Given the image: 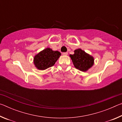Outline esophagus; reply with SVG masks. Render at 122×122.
<instances>
[{
	"mask_svg": "<svg viewBox=\"0 0 122 122\" xmlns=\"http://www.w3.org/2000/svg\"><path fill=\"white\" fill-rule=\"evenodd\" d=\"M68 54V53L67 52H64L62 53V55H67Z\"/></svg>",
	"mask_w": 122,
	"mask_h": 122,
	"instance_id": "34e87169",
	"label": "esophagus"
}]
</instances>
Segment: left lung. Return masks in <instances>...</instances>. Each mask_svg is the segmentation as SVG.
<instances>
[{
    "label": "left lung",
    "mask_w": 122,
    "mask_h": 122,
    "mask_svg": "<svg viewBox=\"0 0 122 122\" xmlns=\"http://www.w3.org/2000/svg\"><path fill=\"white\" fill-rule=\"evenodd\" d=\"M74 54H70L76 68L82 71H86L94 64V58L81 49H76Z\"/></svg>",
    "instance_id": "obj_1"
}]
</instances>
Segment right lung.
I'll return each instance as SVG.
<instances>
[{
  "mask_svg": "<svg viewBox=\"0 0 122 122\" xmlns=\"http://www.w3.org/2000/svg\"><path fill=\"white\" fill-rule=\"evenodd\" d=\"M61 55L58 51H53L47 48L36 55L34 63L36 67L39 70H45L52 67Z\"/></svg>",
  "mask_w": 122,
  "mask_h": 122,
  "instance_id": "1",
  "label": "right lung"
}]
</instances>
